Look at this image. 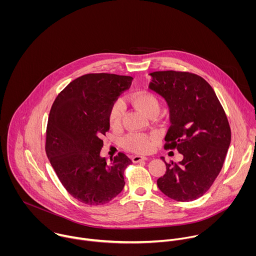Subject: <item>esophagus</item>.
Masks as SVG:
<instances>
[{"mask_svg":"<svg viewBox=\"0 0 256 256\" xmlns=\"http://www.w3.org/2000/svg\"><path fill=\"white\" fill-rule=\"evenodd\" d=\"M147 159H148L147 157H144V156H140V155L132 156V162H134V163H138V162H140V161H144V160H147Z\"/></svg>","mask_w":256,"mask_h":256,"instance_id":"1","label":"esophagus"}]
</instances>
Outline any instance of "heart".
Listing matches in <instances>:
<instances>
[{
    "instance_id": "obj_1",
    "label": "heart",
    "mask_w": 256,
    "mask_h": 256,
    "mask_svg": "<svg viewBox=\"0 0 256 256\" xmlns=\"http://www.w3.org/2000/svg\"><path fill=\"white\" fill-rule=\"evenodd\" d=\"M132 104L138 108L146 116H157L160 110V100L157 95L149 91H138L130 95V98ZM124 106L120 100L114 102L108 112V122L114 128H118L124 120ZM155 142V136L140 134L132 132L124 136V146L132 152L144 153L150 151Z\"/></svg>"
}]
</instances>
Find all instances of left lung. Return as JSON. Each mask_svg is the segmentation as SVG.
Here are the masks:
<instances>
[{
  "label": "left lung",
  "mask_w": 256,
  "mask_h": 256,
  "mask_svg": "<svg viewBox=\"0 0 256 256\" xmlns=\"http://www.w3.org/2000/svg\"><path fill=\"white\" fill-rule=\"evenodd\" d=\"M149 88L161 95L170 112L165 149H176L184 159L167 163L157 180L159 190L177 202L202 196L220 173L231 142L224 108L212 86L188 72H153Z\"/></svg>",
  "instance_id": "1"
}]
</instances>
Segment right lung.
<instances>
[{
    "mask_svg": "<svg viewBox=\"0 0 256 256\" xmlns=\"http://www.w3.org/2000/svg\"><path fill=\"white\" fill-rule=\"evenodd\" d=\"M132 81L130 76L87 74L72 81L50 108L48 158L66 190L83 204H107L124 190V172L132 161L120 152L107 163L100 157L101 136L109 130L110 106Z\"/></svg>",
    "mask_w": 256,
    "mask_h": 256,
    "instance_id": "right-lung-1",
    "label": "right lung"
}]
</instances>
